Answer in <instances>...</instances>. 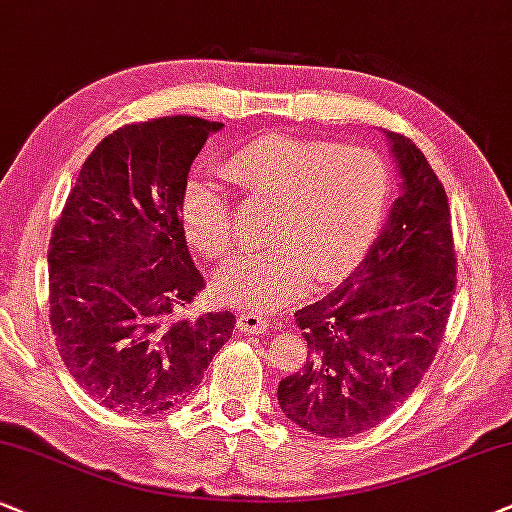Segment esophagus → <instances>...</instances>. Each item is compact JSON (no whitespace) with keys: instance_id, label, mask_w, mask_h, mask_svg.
I'll use <instances>...</instances> for the list:
<instances>
[{"instance_id":"esophagus-1","label":"esophagus","mask_w":512,"mask_h":512,"mask_svg":"<svg viewBox=\"0 0 512 512\" xmlns=\"http://www.w3.org/2000/svg\"><path fill=\"white\" fill-rule=\"evenodd\" d=\"M270 327V320L258 311H244L237 315V330L244 334H263Z\"/></svg>"}]
</instances>
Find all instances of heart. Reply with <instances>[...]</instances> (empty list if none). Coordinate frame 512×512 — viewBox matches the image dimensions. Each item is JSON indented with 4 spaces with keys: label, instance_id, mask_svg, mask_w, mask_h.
Masks as SVG:
<instances>
[{
    "label": "heart",
    "instance_id": "heart-1",
    "mask_svg": "<svg viewBox=\"0 0 512 512\" xmlns=\"http://www.w3.org/2000/svg\"><path fill=\"white\" fill-rule=\"evenodd\" d=\"M225 170L251 199L277 204L268 227L273 246L232 258L216 275L218 294L239 306H273L299 292L308 273L330 280L356 266L389 206L387 163L365 147L268 135L237 151ZM180 225L206 258L230 251L235 213L216 180L192 175L185 182Z\"/></svg>",
    "mask_w": 512,
    "mask_h": 512
}]
</instances>
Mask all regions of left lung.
Wrapping results in <instances>:
<instances>
[{"mask_svg": "<svg viewBox=\"0 0 512 512\" xmlns=\"http://www.w3.org/2000/svg\"><path fill=\"white\" fill-rule=\"evenodd\" d=\"M384 140L399 197L358 268L294 313L308 356L277 384L285 418L330 439L380 425L413 394L437 356L456 294L444 187L408 137L384 130Z\"/></svg>", "mask_w": 512, "mask_h": 512, "instance_id": "obj_1", "label": "left lung"}]
</instances>
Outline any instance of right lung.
Listing matches in <instances>:
<instances>
[{"label":"right lung","instance_id":"obj_1","mask_svg":"<svg viewBox=\"0 0 512 512\" xmlns=\"http://www.w3.org/2000/svg\"><path fill=\"white\" fill-rule=\"evenodd\" d=\"M223 123L173 116L118 128L82 163L49 242L59 353L94 401L156 415L197 389L232 337L230 311L178 318L204 287L180 225V194Z\"/></svg>","mask_w":512,"mask_h":512}]
</instances>
